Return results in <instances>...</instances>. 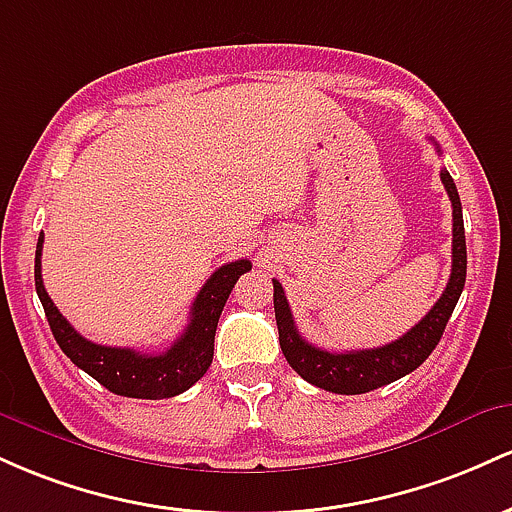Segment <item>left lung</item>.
Returning <instances> with one entry per match:
<instances>
[{"label":"left lung","mask_w":512,"mask_h":512,"mask_svg":"<svg viewBox=\"0 0 512 512\" xmlns=\"http://www.w3.org/2000/svg\"><path fill=\"white\" fill-rule=\"evenodd\" d=\"M440 181L452 200V273L445 292L433 304V309L396 341L380 348L346 350V353H331V350L312 346L297 331L283 285L273 280V307L275 321H278L280 348H283L285 360L292 370L309 384L333 394L372 392V389L399 380V377L416 370L418 365H423V360L440 343L442 331L455 312V304L464 290V280H467V241H464L462 203H459L455 181L445 169L440 171Z\"/></svg>","instance_id":"obj_1"}]
</instances>
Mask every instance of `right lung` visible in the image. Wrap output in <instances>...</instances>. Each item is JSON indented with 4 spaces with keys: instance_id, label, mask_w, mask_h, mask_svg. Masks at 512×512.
I'll return each mask as SVG.
<instances>
[{
    "instance_id": "obj_1",
    "label": "right lung",
    "mask_w": 512,
    "mask_h": 512,
    "mask_svg": "<svg viewBox=\"0 0 512 512\" xmlns=\"http://www.w3.org/2000/svg\"><path fill=\"white\" fill-rule=\"evenodd\" d=\"M40 254H43V234L36 246V292L48 317L57 346L79 370L101 382L108 392L132 399H169L191 389L208 372L215 350V331L222 309L239 275L251 271V261L225 263L210 275L200 287L191 307V319L183 333L164 353H137L132 348H111L86 341L74 331V326L60 314L48 297L40 275Z\"/></svg>"
}]
</instances>
